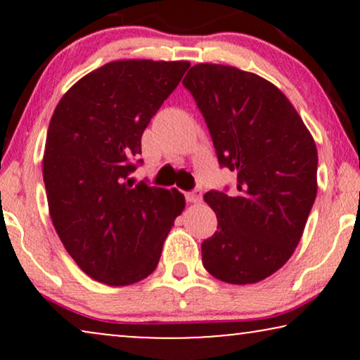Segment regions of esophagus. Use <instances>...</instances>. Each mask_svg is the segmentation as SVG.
<instances>
[{"mask_svg": "<svg viewBox=\"0 0 360 360\" xmlns=\"http://www.w3.org/2000/svg\"><path fill=\"white\" fill-rule=\"evenodd\" d=\"M201 198H203V196H201V190H198V188L186 193V201H190V203H200Z\"/></svg>", "mask_w": 360, "mask_h": 360, "instance_id": "obj_1", "label": "esophagus"}]
</instances>
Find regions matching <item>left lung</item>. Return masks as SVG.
I'll use <instances>...</instances> for the list:
<instances>
[{
  "label": "left lung",
  "mask_w": 360,
  "mask_h": 360,
  "mask_svg": "<svg viewBox=\"0 0 360 360\" xmlns=\"http://www.w3.org/2000/svg\"><path fill=\"white\" fill-rule=\"evenodd\" d=\"M208 126L234 193H205L218 231L201 244L203 265L234 285L257 283L292 257L316 198L318 150L277 86L229 65L198 63L184 78Z\"/></svg>",
  "instance_id": "1"
}]
</instances>
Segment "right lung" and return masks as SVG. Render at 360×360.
<instances>
[{"mask_svg": "<svg viewBox=\"0 0 360 360\" xmlns=\"http://www.w3.org/2000/svg\"><path fill=\"white\" fill-rule=\"evenodd\" d=\"M188 67L110 62L78 80L53 111L42 160L49 211L63 248L98 282L122 287L149 277L185 208L179 190L132 185L129 175L142 132Z\"/></svg>", "mask_w": 360, "mask_h": 360, "instance_id": "1", "label": "right lung"}]
</instances>
